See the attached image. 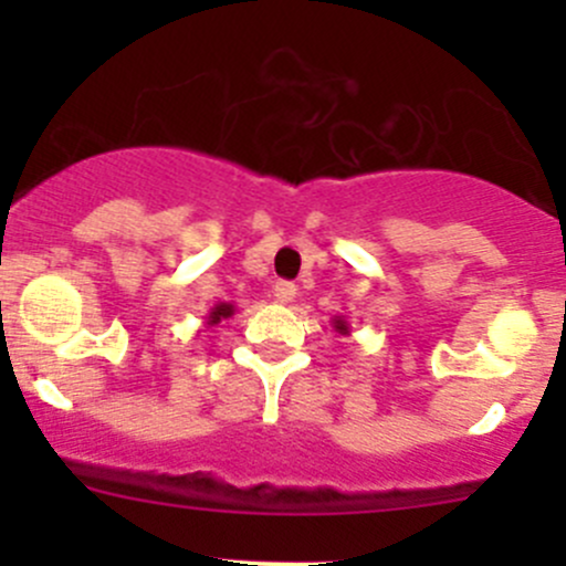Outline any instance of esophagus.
Returning <instances> with one entry per match:
<instances>
[{
  "label": "esophagus",
  "mask_w": 566,
  "mask_h": 566,
  "mask_svg": "<svg viewBox=\"0 0 566 566\" xmlns=\"http://www.w3.org/2000/svg\"><path fill=\"white\" fill-rule=\"evenodd\" d=\"M274 295H276L279 303H292V301H295V295H297V287L292 282H276L274 284Z\"/></svg>",
  "instance_id": "obj_1"
}]
</instances>
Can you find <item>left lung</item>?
Masks as SVG:
<instances>
[{
	"instance_id": "8db88e82",
	"label": "left lung",
	"mask_w": 566,
	"mask_h": 566,
	"mask_svg": "<svg viewBox=\"0 0 566 566\" xmlns=\"http://www.w3.org/2000/svg\"><path fill=\"white\" fill-rule=\"evenodd\" d=\"M333 327H335V333H340V335H350V327H348L346 316H335V319H333Z\"/></svg>"
}]
</instances>
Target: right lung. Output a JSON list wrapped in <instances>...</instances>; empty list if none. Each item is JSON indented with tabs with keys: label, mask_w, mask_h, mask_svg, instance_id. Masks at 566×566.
<instances>
[{
	"label": "right lung",
	"mask_w": 566,
	"mask_h": 566,
	"mask_svg": "<svg viewBox=\"0 0 566 566\" xmlns=\"http://www.w3.org/2000/svg\"><path fill=\"white\" fill-rule=\"evenodd\" d=\"M233 314H237V305L233 303H216L210 308V314H207L205 327H216V324H220L223 319H231Z\"/></svg>",
	"instance_id": "add662e5"
}]
</instances>
